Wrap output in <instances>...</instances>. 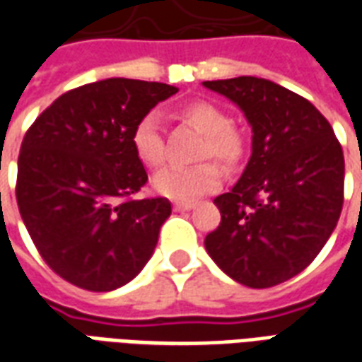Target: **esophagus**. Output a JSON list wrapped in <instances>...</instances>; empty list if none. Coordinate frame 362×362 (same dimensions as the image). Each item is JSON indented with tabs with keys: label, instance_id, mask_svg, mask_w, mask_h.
Masks as SVG:
<instances>
[{
	"label": "esophagus",
	"instance_id": "1",
	"mask_svg": "<svg viewBox=\"0 0 362 362\" xmlns=\"http://www.w3.org/2000/svg\"><path fill=\"white\" fill-rule=\"evenodd\" d=\"M196 204L194 202H174V209L176 211H189V209H194Z\"/></svg>",
	"mask_w": 362,
	"mask_h": 362
}]
</instances>
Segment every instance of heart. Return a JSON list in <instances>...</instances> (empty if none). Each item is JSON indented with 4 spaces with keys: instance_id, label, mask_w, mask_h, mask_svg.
Instances as JSON below:
<instances>
[{
    "instance_id": "b5f03b06",
    "label": "heart",
    "mask_w": 362,
    "mask_h": 362,
    "mask_svg": "<svg viewBox=\"0 0 362 362\" xmlns=\"http://www.w3.org/2000/svg\"><path fill=\"white\" fill-rule=\"evenodd\" d=\"M182 118L205 135L199 157H215L225 166L236 165L244 153L243 135L230 126V119L219 106L211 103H189L182 110ZM132 147L135 157L149 168H157L165 160V139L157 112H147L139 118L132 132ZM223 180L215 163H199L196 166H173L158 170L151 186L160 196L176 202H189L211 194Z\"/></svg>"
}]
</instances>
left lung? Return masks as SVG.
I'll return each mask as SVG.
<instances>
[{"mask_svg":"<svg viewBox=\"0 0 362 362\" xmlns=\"http://www.w3.org/2000/svg\"><path fill=\"white\" fill-rule=\"evenodd\" d=\"M243 110L252 155L230 192L215 197L219 227L205 250L230 279L266 288L295 277L334 233L345 160L329 122L312 103L269 79L204 81Z\"/></svg>","mask_w":362,"mask_h":362,"instance_id":"left-lung-1","label":"left lung"}]
</instances>
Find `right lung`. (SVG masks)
<instances>
[{
  "instance_id": "add662e5",
  "label": "right lung",
  "mask_w": 362,
  "mask_h": 362,
  "mask_svg": "<svg viewBox=\"0 0 362 362\" xmlns=\"http://www.w3.org/2000/svg\"><path fill=\"white\" fill-rule=\"evenodd\" d=\"M178 93L112 77L56 98L23 139L17 204L44 262L77 287L114 291L141 272L170 217L166 197L134 199L147 182L132 132Z\"/></svg>"
}]
</instances>
